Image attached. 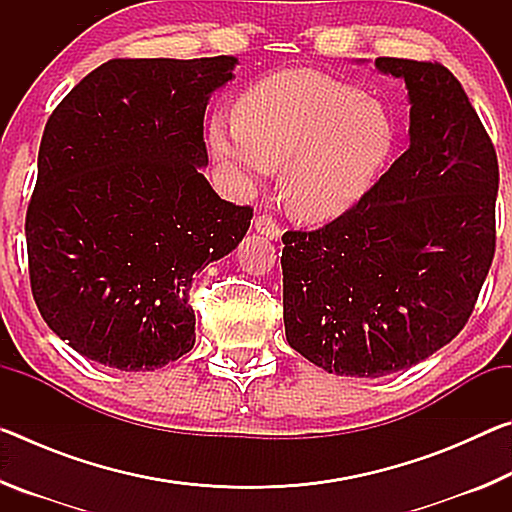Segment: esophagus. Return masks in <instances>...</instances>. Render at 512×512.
<instances>
[{
	"label": "esophagus",
	"instance_id": "1",
	"mask_svg": "<svg viewBox=\"0 0 512 512\" xmlns=\"http://www.w3.org/2000/svg\"><path fill=\"white\" fill-rule=\"evenodd\" d=\"M255 232H259V235H264L266 239H280L282 237V230L280 225H277L271 216H257L255 223H253Z\"/></svg>",
	"mask_w": 512,
	"mask_h": 512
}]
</instances>
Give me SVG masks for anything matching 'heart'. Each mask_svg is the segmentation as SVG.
Returning a JSON list of instances; mask_svg holds the SVG:
<instances>
[{
	"instance_id": "heart-1",
	"label": "heart",
	"mask_w": 512,
	"mask_h": 512,
	"mask_svg": "<svg viewBox=\"0 0 512 512\" xmlns=\"http://www.w3.org/2000/svg\"><path fill=\"white\" fill-rule=\"evenodd\" d=\"M207 149L235 192L280 169L289 214L327 223L348 214L375 183L393 149L379 103L314 69L268 74L241 94L235 119L207 121Z\"/></svg>"
}]
</instances>
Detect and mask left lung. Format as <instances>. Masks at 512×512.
Instances as JSON below:
<instances>
[{
	"label": "left lung",
	"instance_id": "1",
	"mask_svg": "<svg viewBox=\"0 0 512 512\" xmlns=\"http://www.w3.org/2000/svg\"><path fill=\"white\" fill-rule=\"evenodd\" d=\"M375 67L409 90V149L348 214L282 237L287 341L341 377L391 375L447 345L495 257L497 153L461 83L438 63Z\"/></svg>",
	"mask_w": 512,
	"mask_h": 512
}]
</instances>
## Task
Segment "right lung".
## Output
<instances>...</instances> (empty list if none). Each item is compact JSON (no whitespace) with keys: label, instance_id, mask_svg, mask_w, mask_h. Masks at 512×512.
<instances>
[{"label":"right lung","instance_id":"1","mask_svg":"<svg viewBox=\"0 0 512 512\" xmlns=\"http://www.w3.org/2000/svg\"><path fill=\"white\" fill-rule=\"evenodd\" d=\"M237 65L110 60L49 117L24 228L31 291L85 359L146 372L194 348V273L230 255L253 219L201 171L205 108Z\"/></svg>","mask_w":512,"mask_h":512}]
</instances>
